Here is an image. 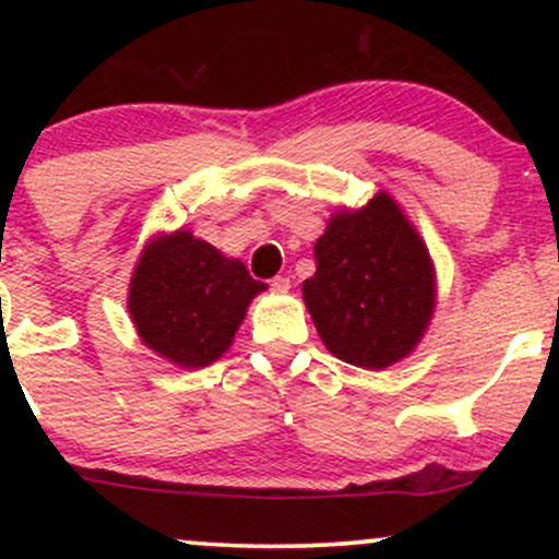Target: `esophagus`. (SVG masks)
I'll list each match as a JSON object with an SVG mask.
<instances>
[{"mask_svg":"<svg viewBox=\"0 0 559 559\" xmlns=\"http://www.w3.org/2000/svg\"><path fill=\"white\" fill-rule=\"evenodd\" d=\"M271 286H273V292H288V288H292V281L286 278V275H275V278L271 281Z\"/></svg>","mask_w":559,"mask_h":559,"instance_id":"1","label":"esophagus"}]
</instances>
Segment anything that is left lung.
Here are the masks:
<instances>
[{
    "mask_svg": "<svg viewBox=\"0 0 559 559\" xmlns=\"http://www.w3.org/2000/svg\"><path fill=\"white\" fill-rule=\"evenodd\" d=\"M316 262L301 297L333 357L383 370L418 346L436 307V271L426 241L386 191L360 210L333 213Z\"/></svg>",
    "mask_w": 559,
    "mask_h": 559,
    "instance_id": "obj_1",
    "label": "left lung"
}]
</instances>
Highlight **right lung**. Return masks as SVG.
Returning a JSON list of instances; mask_svg holds the SVG:
<instances>
[{"mask_svg": "<svg viewBox=\"0 0 559 559\" xmlns=\"http://www.w3.org/2000/svg\"><path fill=\"white\" fill-rule=\"evenodd\" d=\"M265 292L241 260L176 230L152 239L128 284L141 342L181 368H207L234 342L249 301Z\"/></svg>", "mask_w": 559, "mask_h": 559, "instance_id": "right-lung-1", "label": "right lung"}]
</instances>
